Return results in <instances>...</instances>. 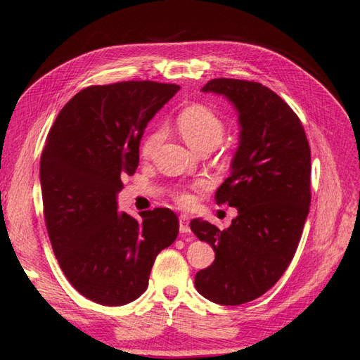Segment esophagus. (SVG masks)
Masks as SVG:
<instances>
[{
	"label": "esophagus",
	"instance_id": "34e87169",
	"mask_svg": "<svg viewBox=\"0 0 360 360\" xmlns=\"http://www.w3.org/2000/svg\"><path fill=\"white\" fill-rule=\"evenodd\" d=\"M179 231L181 233H190V220L187 214L179 216Z\"/></svg>",
	"mask_w": 360,
	"mask_h": 360
}]
</instances>
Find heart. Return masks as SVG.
Returning a JSON list of instances; mask_svg holds the SVG:
<instances>
[{
  "label": "heart",
  "mask_w": 360,
  "mask_h": 360,
  "mask_svg": "<svg viewBox=\"0 0 360 360\" xmlns=\"http://www.w3.org/2000/svg\"><path fill=\"white\" fill-rule=\"evenodd\" d=\"M176 126L184 140L195 150L207 144L216 147L222 140L225 132V126L220 117L213 109L204 105H191L184 109L176 118ZM162 129H155L153 132L144 138L141 144V155L144 158L156 150V147L162 141ZM176 200L181 205L187 207L193 202V196L188 191H179Z\"/></svg>",
  "instance_id": "heart-1"
}]
</instances>
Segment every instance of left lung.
<instances>
[{"instance_id":"obj_1","label":"left lung","mask_w":360,"mask_h":360,"mask_svg":"<svg viewBox=\"0 0 360 360\" xmlns=\"http://www.w3.org/2000/svg\"><path fill=\"white\" fill-rule=\"evenodd\" d=\"M202 91L226 97L238 114L231 174L214 196L238 216L222 231L202 219L190 222L216 252L195 285L210 301L238 306L268 292L297 251L311 199L310 146L298 115L262 84L222 77Z\"/></svg>"}]
</instances>
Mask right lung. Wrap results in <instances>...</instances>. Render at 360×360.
I'll use <instances>...</instances> for the list:
<instances>
[{"label":"right lung","mask_w":360,"mask_h":360,"mask_svg":"<svg viewBox=\"0 0 360 360\" xmlns=\"http://www.w3.org/2000/svg\"><path fill=\"white\" fill-rule=\"evenodd\" d=\"M178 91L150 80L88 86L62 108L45 141L39 176L54 255L72 288L101 306L144 293L156 255L178 237L172 210L136 220L117 205L147 123Z\"/></svg>","instance_id":"obj_1"}]
</instances>
